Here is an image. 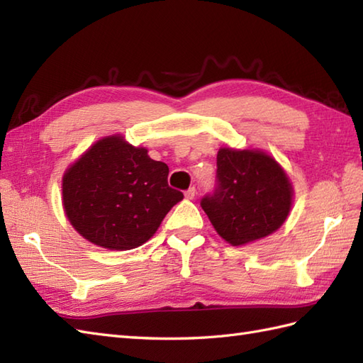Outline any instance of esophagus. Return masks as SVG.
<instances>
[{
  "label": "esophagus",
  "instance_id": "34e87169",
  "mask_svg": "<svg viewBox=\"0 0 363 363\" xmlns=\"http://www.w3.org/2000/svg\"><path fill=\"white\" fill-rule=\"evenodd\" d=\"M196 195V189L195 187H190L189 190H186V198L187 199H194Z\"/></svg>",
  "mask_w": 363,
  "mask_h": 363
}]
</instances>
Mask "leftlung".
Listing matches in <instances>:
<instances>
[{
  "label": "left lung",
  "mask_w": 363,
  "mask_h": 363,
  "mask_svg": "<svg viewBox=\"0 0 363 363\" xmlns=\"http://www.w3.org/2000/svg\"><path fill=\"white\" fill-rule=\"evenodd\" d=\"M201 207L226 242L245 245L282 226L291 207V186L265 152L223 148L215 189L204 195Z\"/></svg>",
  "instance_id": "8db88e82"
}]
</instances>
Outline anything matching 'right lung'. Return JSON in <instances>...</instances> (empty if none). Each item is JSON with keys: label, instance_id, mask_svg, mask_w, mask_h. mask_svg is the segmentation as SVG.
<instances>
[{"label": "right lung", "instance_id": "obj_1", "mask_svg": "<svg viewBox=\"0 0 363 363\" xmlns=\"http://www.w3.org/2000/svg\"><path fill=\"white\" fill-rule=\"evenodd\" d=\"M167 179V164L152 160L145 148L118 135L106 137L67 169L65 213L91 243L120 251L137 248L184 198Z\"/></svg>", "mask_w": 363, "mask_h": 363}]
</instances>
